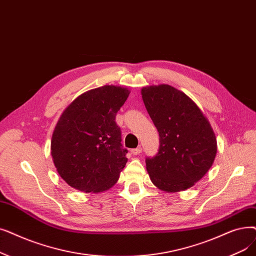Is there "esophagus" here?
Segmentation results:
<instances>
[{"label":"esophagus","instance_id":"obj_1","mask_svg":"<svg viewBox=\"0 0 256 256\" xmlns=\"http://www.w3.org/2000/svg\"><path fill=\"white\" fill-rule=\"evenodd\" d=\"M141 152H142V148L139 146V148H137L132 150H130V154H134V156H136V154H139Z\"/></svg>","mask_w":256,"mask_h":256}]
</instances>
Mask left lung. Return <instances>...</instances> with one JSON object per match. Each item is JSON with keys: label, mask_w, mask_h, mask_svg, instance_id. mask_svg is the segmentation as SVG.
I'll return each mask as SVG.
<instances>
[{"label": "left lung", "mask_w": 256, "mask_h": 256, "mask_svg": "<svg viewBox=\"0 0 256 256\" xmlns=\"http://www.w3.org/2000/svg\"><path fill=\"white\" fill-rule=\"evenodd\" d=\"M141 95L160 136L158 154L146 160L150 179L166 192L186 190L214 164V132L192 99L170 84L144 86Z\"/></svg>", "instance_id": "obj_1"}]
</instances>
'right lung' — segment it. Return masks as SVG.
<instances>
[{"instance_id":"add662e5","label":"right lung","mask_w":256,"mask_h":256,"mask_svg":"<svg viewBox=\"0 0 256 256\" xmlns=\"http://www.w3.org/2000/svg\"><path fill=\"white\" fill-rule=\"evenodd\" d=\"M130 91L104 86L80 95L54 128L51 156L58 174L82 192L108 190L128 162L115 117Z\"/></svg>"}]
</instances>
